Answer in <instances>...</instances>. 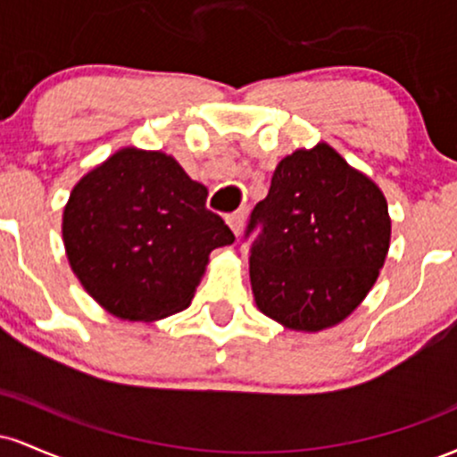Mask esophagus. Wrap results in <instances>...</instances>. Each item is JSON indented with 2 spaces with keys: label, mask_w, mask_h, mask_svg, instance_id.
Returning <instances> with one entry per match:
<instances>
[{
  "label": "esophagus",
  "mask_w": 457,
  "mask_h": 457,
  "mask_svg": "<svg viewBox=\"0 0 457 457\" xmlns=\"http://www.w3.org/2000/svg\"><path fill=\"white\" fill-rule=\"evenodd\" d=\"M225 221H228L229 228H232V232L238 236L240 232H243V223H245V211H236L232 214H228L225 217Z\"/></svg>",
  "instance_id": "34e87169"
}]
</instances>
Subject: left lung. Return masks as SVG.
<instances>
[{"label":"left lung","mask_w":457,"mask_h":457,"mask_svg":"<svg viewBox=\"0 0 457 457\" xmlns=\"http://www.w3.org/2000/svg\"><path fill=\"white\" fill-rule=\"evenodd\" d=\"M386 199L330 145L277 165L245 240L260 312L295 330H322L359 307L385 264Z\"/></svg>","instance_id":"8db88e82"}]
</instances>
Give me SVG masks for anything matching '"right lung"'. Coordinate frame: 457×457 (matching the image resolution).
I'll use <instances>...</instances> for the list:
<instances>
[{
    "label": "right lung",
    "mask_w": 457,
    "mask_h": 457,
    "mask_svg": "<svg viewBox=\"0 0 457 457\" xmlns=\"http://www.w3.org/2000/svg\"><path fill=\"white\" fill-rule=\"evenodd\" d=\"M206 197L208 188L162 152L120 150L81 178L62 234L87 295L124 320L188 307L211 251L234 243Z\"/></svg>",
    "instance_id": "1"
}]
</instances>
